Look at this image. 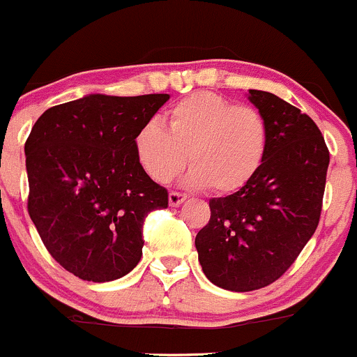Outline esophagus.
Here are the masks:
<instances>
[{"instance_id":"obj_1","label":"esophagus","mask_w":357,"mask_h":357,"mask_svg":"<svg viewBox=\"0 0 357 357\" xmlns=\"http://www.w3.org/2000/svg\"><path fill=\"white\" fill-rule=\"evenodd\" d=\"M185 199H187L185 194H180V192L168 194V203H170V206H174V208H177V206L182 204Z\"/></svg>"}]
</instances>
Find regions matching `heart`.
<instances>
[{
    "mask_svg": "<svg viewBox=\"0 0 357 357\" xmlns=\"http://www.w3.org/2000/svg\"><path fill=\"white\" fill-rule=\"evenodd\" d=\"M268 148L270 130L258 109L206 91L175 102L167 128L149 120L134 137L139 165L154 182H170L189 154L187 185L220 196L241 192L258 177Z\"/></svg>",
    "mask_w": 357,
    "mask_h": 357,
    "instance_id": "1",
    "label": "heart"
}]
</instances>
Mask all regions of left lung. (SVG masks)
Segmentation results:
<instances>
[{
    "instance_id": "1",
    "label": "left lung",
    "mask_w": 357,
    "mask_h": 357,
    "mask_svg": "<svg viewBox=\"0 0 357 357\" xmlns=\"http://www.w3.org/2000/svg\"><path fill=\"white\" fill-rule=\"evenodd\" d=\"M248 98L270 130L266 161L244 190L209 199L211 218L196 235L208 280L234 292L273 284L296 261L318 227L330 163L306 113L264 91Z\"/></svg>"
}]
</instances>
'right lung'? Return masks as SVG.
<instances>
[{
    "instance_id": "obj_1",
    "label": "right lung",
    "mask_w": 357,
    "mask_h": 357,
    "mask_svg": "<svg viewBox=\"0 0 357 357\" xmlns=\"http://www.w3.org/2000/svg\"><path fill=\"white\" fill-rule=\"evenodd\" d=\"M168 94H89L46 109L25 142L29 215L65 270L112 282L142 256V225L167 208L168 192L148 177L134 151L139 128Z\"/></svg>"
}]
</instances>
